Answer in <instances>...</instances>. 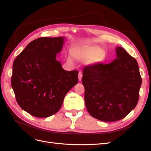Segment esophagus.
<instances>
[{"label": "esophagus", "instance_id": "1", "mask_svg": "<svg viewBox=\"0 0 151 151\" xmlns=\"http://www.w3.org/2000/svg\"><path fill=\"white\" fill-rule=\"evenodd\" d=\"M82 77H83V74H82L81 72H79V74H78V78H79V81H81L82 79Z\"/></svg>", "mask_w": 151, "mask_h": 151}]
</instances>
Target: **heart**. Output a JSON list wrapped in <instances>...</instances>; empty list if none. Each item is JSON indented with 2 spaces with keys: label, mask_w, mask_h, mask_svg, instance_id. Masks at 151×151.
Here are the masks:
<instances>
[{
  "label": "heart",
  "mask_w": 151,
  "mask_h": 151,
  "mask_svg": "<svg viewBox=\"0 0 151 151\" xmlns=\"http://www.w3.org/2000/svg\"><path fill=\"white\" fill-rule=\"evenodd\" d=\"M73 55L79 60H85L86 64L95 65L103 62L106 57V53L103 48L96 45H88L76 48L73 52ZM68 60L72 62L71 56H68Z\"/></svg>",
  "instance_id": "b5f03b06"
}]
</instances>
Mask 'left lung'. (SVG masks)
<instances>
[{"mask_svg":"<svg viewBox=\"0 0 151 151\" xmlns=\"http://www.w3.org/2000/svg\"><path fill=\"white\" fill-rule=\"evenodd\" d=\"M116 58L108 64L86 66L82 82L88 111L103 122L123 119L138 103L142 84L138 63L125 50L116 48Z\"/></svg>","mask_w":151,"mask_h":151,"instance_id":"1","label":"left lung"}]
</instances>
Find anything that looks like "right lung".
<instances>
[{
  "label": "right lung",
  "mask_w": 151,
  "mask_h": 151,
  "mask_svg": "<svg viewBox=\"0 0 151 151\" xmlns=\"http://www.w3.org/2000/svg\"><path fill=\"white\" fill-rule=\"evenodd\" d=\"M64 40H35L14 61L12 88L18 104L32 116L46 118L55 114L66 94L78 83L79 72L63 70L56 59Z\"/></svg>",
  "instance_id": "right-lung-1"
}]
</instances>
